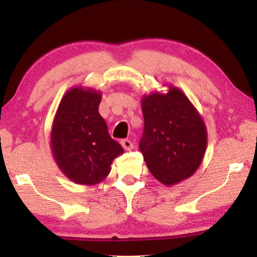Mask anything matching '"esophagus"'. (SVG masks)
I'll return each instance as SVG.
<instances>
[{
    "label": "esophagus",
    "instance_id": "esophagus-1",
    "mask_svg": "<svg viewBox=\"0 0 257 257\" xmlns=\"http://www.w3.org/2000/svg\"><path fill=\"white\" fill-rule=\"evenodd\" d=\"M121 146L124 147L126 151H131V150H133V146H135V145H133V143L130 139H122L121 140Z\"/></svg>",
    "mask_w": 257,
    "mask_h": 257
}]
</instances>
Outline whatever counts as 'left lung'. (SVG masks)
I'll use <instances>...</instances> for the list:
<instances>
[{
    "instance_id": "1",
    "label": "left lung",
    "mask_w": 257,
    "mask_h": 257,
    "mask_svg": "<svg viewBox=\"0 0 257 257\" xmlns=\"http://www.w3.org/2000/svg\"><path fill=\"white\" fill-rule=\"evenodd\" d=\"M144 131L139 142L153 177L171 186L194 174L207 145L203 120L180 90L152 93L142 100Z\"/></svg>"
}]
</instances>
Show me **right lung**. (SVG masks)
Here are the masks:
<instances>
[{
  "instance_id": "obj_1",
  "label": "right lung",
  "mask_w": 257,
  "mask_h": 257,
  "mask_svg": "<svg viewBox=\"0 0 257 257\" xmlns=\"http://www.w3.org/2000/svg\"><path fill=\"white\" fill-rule=\"evenodd\" d=\"M101 96L92 90L71 89L59 104L52 126L51 147L56 163L70 180L94 185L111 171V164L124 152L108 135L98 112Z\"/></svg>"
}]
</instances>
